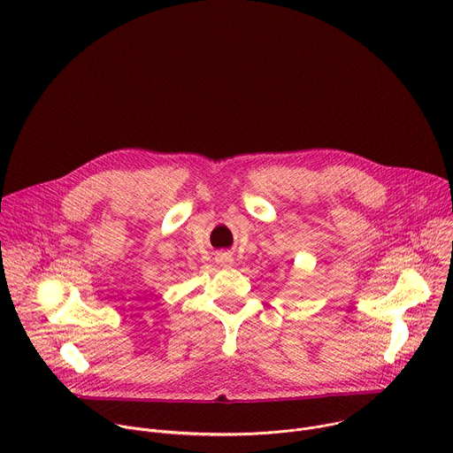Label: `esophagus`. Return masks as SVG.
I'll return each instance as SVG.
<instances>
[{
	"label": "esophagus",
	"instance_id": "34e87169",
	"mask_svg": "<svg viewBox=\"0 0 453 453\" xmlns=\"http://www.w3.org/2000/svg\"><path fill=\"white\" fill-rule=\"evenodd\" d=\"M219 262H220L224 267H229V265L233 264V257H231V254H220V256H219Z\"/></svg>",
	"mask_w": 453,
	"mask_h": 453
}]
</instances>
